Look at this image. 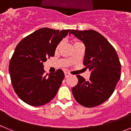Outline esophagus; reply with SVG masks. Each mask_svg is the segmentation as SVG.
<instances>
[{"label": "esophagus", "mask_w": 131, "mask_h": 131, "mask_svg": "<svg viewBox=\"0 0 131 131\" xmlns=\"http://www.w3.org/2000/svg\"><path fill=\"white\" fill-rule=\"evenodd\" d=\"M70 75H71V74L69 73H68V72H65V77H66V78H67V77H69V76H70Z\"/></svg>", "instance_id": "obj_1"}]
</instances>
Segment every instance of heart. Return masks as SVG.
Segmentation results:
<instances>
[{
  "instance_id": "1",
  "label": "heart",
  "mask_w": 131,
  "mask_h": 131,
  "mask_svg": "<svg viewBox=\"0 0 131 131\" xmlns=\"http://www.w3.org/2000/svg\"><path fill=\"white\" fill-rule=\"evenodd\" d=\"M77 42H75V43H74V44H76V43H77ZM60 44H61V43H59L58 45L57 46H56V50L58 49L59 47H60Z\"/></svg>"
}]
</instances>
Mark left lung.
<instances>
[{"mask_svg": "<svg viewBox=\"0 0 131 131\" xmlns=\"http://www.w3.org/2000/svg\"><path fill=\"white\" fill-rule=\"evenodd\" d=\"M85 45L83 65L89 68L88 81L77 75L78 83L72 88L76 101L86 107H93L109 99L121 77V63L115 48L108 40L94 30H71Z\"/></svg>", "mask_w": 131, "mask_h": 131, "instance_id": "obj_1", "label": "left lung"}]
</instances>
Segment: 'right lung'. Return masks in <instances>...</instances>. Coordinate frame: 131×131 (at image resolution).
<instances>
[{
  "label": "right lung",
  "instance_id": "add662e5",
  "mask_svg": "<svg viewBox=\"0 0 131 131\" xmlns=\"http://www.w3.org/2000/svg\"><path fill=\"white\" fill-rule=\"evenodd\" d=\"M70 31L41 28L16 46L10 59L9 73L14 90L27 104L42 106L57 94L64 73L58 69L55 73L45 74L43 63L54 56L56 46Z\"/></svg>",
  "mask_w": 131,
  "mask_h": 131
}]
</instances>
